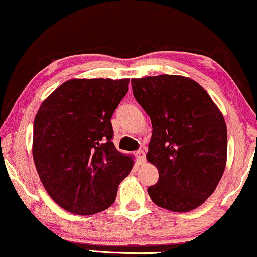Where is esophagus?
<instances>
[{"instance_id":"1","label":"esophagus","mask_w":257,"mask_h":257,"mask_svg":"<svg viewBox=\"0 0 257 257\" xmlns=\"http://www.w3.org/2000/svg\"><path fill=\"white\" fill-rule=\"evenodd\" d=\"M137 159H138L139 164H144L145 163V152L143 150H139V151L136 152Z\"/></svg>"}]
</instances>
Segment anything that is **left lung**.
Returning <instances> with one entry per match:
<instances>
[{"label": "left lung", "instance_id": "obj_1", "mask_svg": "<svg viewBox=\"0 0 257 257\" xmlns=\"http://www.w3.org/2000/svg\"><path fill=\"white\" fill-rule=\"evenodd\" d=\"M133 95L152 124L146 159L157 168L149 186L156 205L188 212L214 194L226 165L222 112L195 80L163 74L131 80Z\"/></svg>", "mask_w": 257, "mask_h": 257}]
</instances>
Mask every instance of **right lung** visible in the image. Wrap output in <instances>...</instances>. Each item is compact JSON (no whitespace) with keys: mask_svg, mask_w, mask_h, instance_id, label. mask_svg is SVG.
<instances>
[{"mask_svg":"<svg viewBox=\"0 0 257 257\" xmlns=\"http://www.w3.org/2000/svg\"><path fill=\"white\" fill-rule=\"evenodd\" d=\"M130 79H71L40 106L33 158L42 185L75 215L98 214L115 201L135 161L113 144L111 118Z\"/></svg>","mask_w":257,"mask_h":257,"instance_id":"right-lung-1","label":"right lung"}]
</instances>
